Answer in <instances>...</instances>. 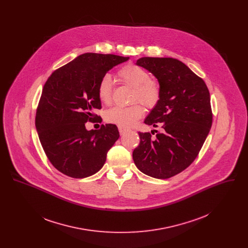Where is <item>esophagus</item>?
<instances>
[{"instance_id": "esophagus-1", "label": "esophagus", "mask_w": 248, "mask_h": 248, "mask_svg": "<svg viewBox=\"0 0 248 248\" xmlns=\"http://www.w3.org/2000/svg\"><path fill=\"white\" fill-rule=\"evenodd\" d=\"M119 132H120V134L121 135H123V134H124L126 131H127V128H125V127H123V126H118Z\"/></svg>"}]
</instances>
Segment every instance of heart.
Returning <instances> with one entry per match:
<instances>
[{
  "instance_id": "heart-1",
  "label": "heart",
  "mask_w": 248,
  "mask_h": 248,
  "mask_svg": "<svg viewBox=\"0 0 248 248\" xmlns=\"http://www.w3.org/2000/svg\"><path fill=\"white\" fill-rule=\"evenodd\" d=\"M119 78L123 83L134 88L132 102L140 101L146 107H154L161 96V86L158 81L150 78L148 71L135 64H127L118 71ZM112 82L109 75L101 78L97 85V95L99 100L108 105L111 100ZM144 113L140 104L129 107H113L108 109L105 118L108 123L127 127L133 125Z\"/></svg>"
}]
</instances>
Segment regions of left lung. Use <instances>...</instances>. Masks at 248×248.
<instances>
[{"mask_svg":"<svg viewBox=\"0 0 248 248\" xmlns=\"http://www.w3.org/2000/svg\"><path fill=\"white\" fill-rule=\"evenodd\" d=\"M137 65L152 72L161 96L144 123L161 132H140L133 152L135 165L150 177L165 179L195 160L212 125L210 94L203 80L183 62L172 58H141Z\"/></svg>","mask_w":248,"mask_h":248,"instance_id":"left-lung-1","label":"left lung"}]
</instances>
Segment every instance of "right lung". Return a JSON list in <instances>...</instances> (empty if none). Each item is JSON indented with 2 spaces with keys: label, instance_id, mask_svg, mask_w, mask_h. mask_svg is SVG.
Returning <instances> with one entry per match:
<instances>
[{
  "label": "right lung",
  "instance_id": "obj_1",
  "mask_svg": "<svg viewBox=\"0 0 248 248\" xmlns=\"http://www.w3.org/2000/svg\"><path fill=\"white\" fill-rule=\"evenodd\" d=\"M129 58L85 53L54 71L45 83L36 110L39 140L50 163L73 178L90 177L106 162L120 137L115 124L86 130L101 108L97 85L107 72Z\"/></svg>",
  "mask_w": 248,
  "mask_h": 248
}]
</instances>
